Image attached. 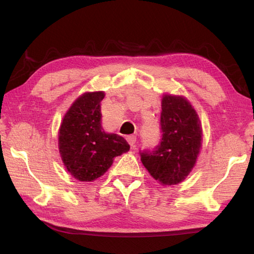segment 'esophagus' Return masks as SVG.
Wrapping results in <instances>:
<instances>
[{
	"label": "esophagus",
	"mask_w": 254,
	"mask_h": 254,
	"mask_svg": "<svg viewBox=\"0 0 254 254\" xmlns=\"http://www.w3.org/2000/svg\"><path fill=\"white\" fill-rule=\"evenodd\" d=\"M127 142H128V144L131 145V147H134V144L136 142V136L135 135H127Z\"/></svg>",
	"instance_id": "obj_1"
}]
</instances>
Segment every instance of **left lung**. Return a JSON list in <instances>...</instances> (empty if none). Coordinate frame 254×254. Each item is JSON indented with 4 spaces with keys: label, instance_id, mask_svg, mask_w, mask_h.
<instances>
[{
    "label": "left lung",
    "instance_id": "1",
    "mask_svg": "<svg viewBox=\"0 0 254 254\" xmlns=\"http://www.w3.org/2000/svg\"><path fill=\"white\" fill-rule=\"evenodd\" d=\"M161 110V141L152 151L141 152V161L159 184L171 186L184 182L195 167L203 131L198 114L186 97L165 94Z\"/></svg>",
    "mask_w": 254,
    "mask_h": 254
}]
</instances>
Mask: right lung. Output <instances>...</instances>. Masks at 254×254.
<instances>
[{
    "label": "right lung",
    "mask_w": 254,
    "mask_h": 254,
    "mask_svg": "<svg viewBox=\"0 0 254 254\" xmlns=\"http://www.w3.org/2000/svg\"><path fill=\"white\" fill-rule=\"evenodd\" d=\"M104 92L80 95L66 112L58 132L59 153L72 177L94 182L104 175L115 157L130 150L121 135L102 127L101 102Z\"/></svg>",
    "instance_id": "add662e5"
}]
</instances>
